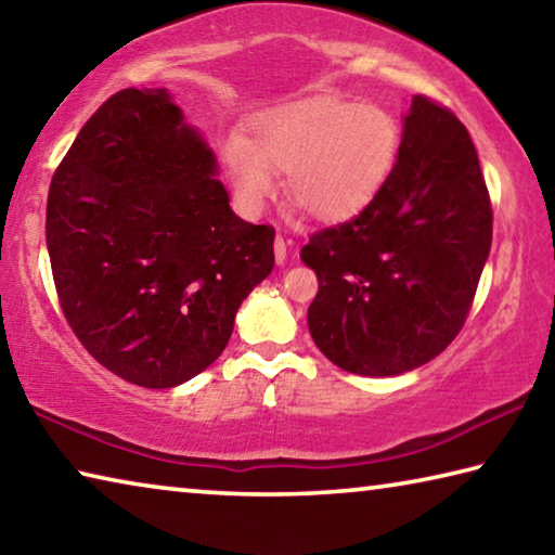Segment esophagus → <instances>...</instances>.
Returning <instances> with one entry per match:
<instances>
[{
    "instance_id": "1",
    "label": "esophagus",
    "mask_w": 555,
    "mask_h": 555,
    "mask_svg": "<svg viewBox=\"0 0 555 555\" xmlns=\"http://www.w3.org/2000/svg\"><path fill=\"white\" fill-rule=\"evenodd\" d=\"M272 250H275V260L278 262H285V258H287V243H285L283 236L275 238V243H272Z\"/></svg>"
}]
</instances>
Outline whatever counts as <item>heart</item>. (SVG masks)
Wrapping results in <instances>:
<instances>
[{"mask_svg":"<svg viewBox=\"0 0 555 555\" xmlns=\"http://www.w3.org/2000/svg\"><path fill=\"white\" fill-rule=\"evenodd\" d=\"M397 145V124L377 106L305 100L262 114L248 141L231 139L227 165L248 209H258L275 190L272 170L287 175L289 199L305 214L336 221L380 192Z\"/></svg>","mask_w":555,"mask_h":555,"instance_id":"1","label":"heart"}]
</instances>
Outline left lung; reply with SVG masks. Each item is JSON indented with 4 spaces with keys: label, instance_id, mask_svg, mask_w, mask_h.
<instances>
[{
    "label": "left lung",
    "instance_id": "obj_1",
    "mask_svg": "<svg viewBox=\"0 0 555 555\" xmlns=\"http://www.w3.org/2000/svg\"><path fill=\"white\" fill-rule=\"evenodd\" d=\"M490 246V192L468 129L414 96L380 192L302 248L319 280L309 334L348 373L414 371L459 336Z\"/></svg>",
    "mask_w": 555,
    "mask_h": 555
}]
</instances>
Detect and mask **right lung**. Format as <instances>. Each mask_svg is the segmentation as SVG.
I'll use <instances>...</instances> for the list:
<instances>
[{
	"instance_id": "add662e5",
	"label": "right lung",
	"mask_w": 555,
	"mask_h": 555,
	"mask_svg": "<svg viewBox=\"0 0 555 555\" xmlns=\"http://www.w3.org/2000/svg\"><path fill=\"white\" fill-rule=\"evenodd\" d=\"M165 90L112 94L53 172L46 243L67 324L126 383H188L227 348L270 275L275 229L248 223Z\"/></svg>"
}]
</instances>
